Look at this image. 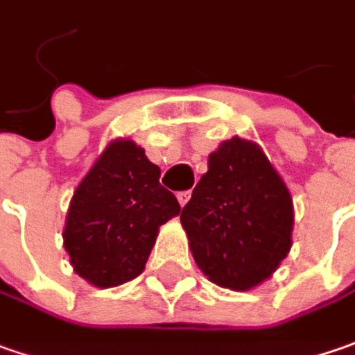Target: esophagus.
<instances>
[{
    "mask_svg": "<svg viewBox=\"0 0 355 355\" xmlns=\"http://www.w3.org/2000/svg\"><path fill=\"white\" fill-rule=\"evenodd\" d=\"M177 198H178V202H180V207H184V205L191 200V191H182V193H178Z\"/></svg>",
    "mask_w": 355,
    "mask_h": 355,
    "instance_id": "obj_1",
    "label": "esophagus"
}]
</instances>
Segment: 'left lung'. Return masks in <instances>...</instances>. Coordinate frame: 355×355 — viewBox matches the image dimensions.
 <instances>
[{
	"instance_id": "left-lung-1",
	"label": "left lung",
	"mask_w": 355,
	"mask_h": 355,
	"mask_svg": "<svg viewBox=\"0 0 355 355\" xmlns=\"http://www.w3.org/2000/svg\"><path fill=\"white\" fill-rule=\"evenodd\" d=\"M180 223L208 280L242 292L270 278L288 256L294 207L262 148L232 137L208 155Z\"/></svg>"
}]
</instances>
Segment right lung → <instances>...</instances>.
<instances>
[{
    "label": "right lung",
    "instance_id": "1",
    "mask_svg": "<svg viewBox=\"0 0 355 355\" xmlns=\"http://www.w3.org/2000/svg\"><path fill=\"white\" fill-rule=\"evenodd\" d=\"M161 168L131 139L109 143L73 193L63 246L73 270L97 288L137 278L159 228L180 212Z\"/></svg>",
    "mask_w": 355,
    "mask_h": 355
}]
</instances>
